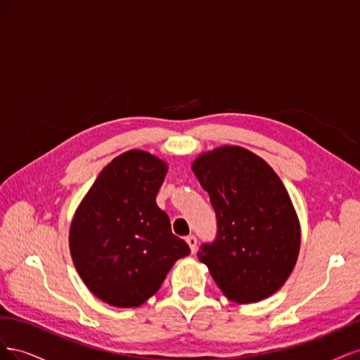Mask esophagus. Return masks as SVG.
<instances>
[{"mask_svg": "<svg viewBox=\"0 0 360 360\" xmlns=\"http://www.w3.org/2000/svg\"><path fill=\"white\" fill-rule=\"evenodd\" d=\"M186 242H188L192 252H195V250H197V237H195V236H188L186 237Z\"/></svg>", "mask_w": 360, "mask_h": 360, "instance_id": "34e87169", "label": "esophagus"}]
</instances>
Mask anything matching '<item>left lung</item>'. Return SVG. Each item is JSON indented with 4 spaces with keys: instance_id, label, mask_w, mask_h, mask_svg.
Instances as JSON below:
<instances>
[{
    "instance_id": "8db88e82",
    "label": "left lung",
    "mask_w": 360,
    "mask_h": 360,
    "mask_svg": "<svg viewBox=\"0 0 360 360\" xmlns=\"http://www.w3.org/2000/svg\"><path fill=\"white\" fill-rule=\"evenodd\" d=\"M216 213L217 233L198 258L217 287L238 303L278 291L296 266L300 225L287 189L252 151L224 146L192 163Z\"/></svg>"
}]
</instances>
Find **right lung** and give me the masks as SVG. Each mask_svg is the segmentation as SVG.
<instances>
[{
	"instance_id": "add662e5",
	"label": "right lung",
	"mask_w": 360,
	"mask_h": 360,
	"mask_svg": "<svg viewBox=\"0 0 360 360\" xmlns=\"http://www.w3.org/2000/svg\"><path fill=\"white\" fill-rule=\"evenodd\" d=\"M167 171L159 158L129 150L101 171L73 216V264L94 296L112 307L143 304L191 254L156 204Z\"/></svg>"
}]
</instances>
